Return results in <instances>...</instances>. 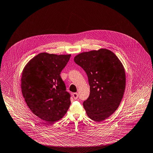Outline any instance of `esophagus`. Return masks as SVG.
<instances>
[{
	"instance_id": "esophagus-1",
	"label": "esophagus",
	"mask_w": 153,
	"mask_h": 153,
	"mask_svg": "<svg viewBox=\"0 0 153 153\" xmlns=\"http://www.w3.org/2000/svg\"><path fill=\"white\" fill-rule=\"evenodd\" d=\"M72 97H73L74 99L75 100H76V99H77L78 97V94L77 93H74V94H72Z\"/></svg>"
}]
</instances>
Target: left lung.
<instances>
[{"instance_id": "left-lung-1", "label": "left lung", "mask_w": 153, "mask_h": 153, "mask_svg": "<svg viewBox=\"0 0 153 153\" xmlns=\"http://www.w3.org/2000/svg\"><path fill=\"white\" fill-rule=\"evenodd\" d=\"M75 62L87 74L89 97L83 102L88 116L95 122L109 117L118 108L126 87L123 64L112 51L101 48L75 56Z\"/></svg>"}]
</instances>
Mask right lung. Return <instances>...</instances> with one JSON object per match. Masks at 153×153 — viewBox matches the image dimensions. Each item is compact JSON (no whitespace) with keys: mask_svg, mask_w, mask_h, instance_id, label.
I'll list each match as a JSON object with an SVG mask.
<instances>
[{"mask_svg":"<svg viewBox=\"0 0 153 153\" xmlns=\"http://www.w3.org/2000/svg\"><path fill=\"white\" fill-rule=\"evenodd\" d=\"M70 57L42 53L23 71L21 88L25 100L36 116L49 124L62 118L70 108L71 95L60 74Z\"/></svg>","mask_w":153,"mask_h":153,"instance_id":"obj_1","label":"right lung"}]
</instances>
